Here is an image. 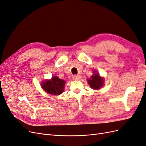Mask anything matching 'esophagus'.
Masks as SVG:
<instances>
[{
  "label": "esophagus",
  "instance_id": "obj_1",
  "mask_svg": "<svg viewBox=\"0 0 146 146\" xmlns=\"http://www.w3.org/2000/svg\"><path fill=\"white\" fill-rule=\"evenodd\" d=\"M80 78H81V76H78V75H74V76H73V77H72L73 80H78Z\"/></svg>",
  "mask_w": 146,
  "mask_h": 146
}]
</instances>
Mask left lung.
Wrapping results in <instances>:
<instances>
[{"instance_id": "left-lung-1", "label": "left lung", "mask_w": 146, "mask_h": 146, "mask_svg": "<svg viewBox=\"0 0 146 146\" xmlns=\"http://www.w3.org/2000/svg\"><path fill=\"white\" fill-rule=\"evenodd\" d=\"M88 82L92 89L99 90L103 85L104 80L99 76V74L95 73L93 76H91V78L88 79Z\"/></svg>"}]
</instances>
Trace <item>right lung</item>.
I'll use <instances>...</instances> for the list:
<instances>
[{
    "instance_id": "add662e5",
    "label": "right lung",
    "mask_w": 146,
    "mask_h": 146,
    "mask_svg": "<svg viewBox=\"0 0 146 146\" xmlns=\"http://www.w3.org/2000/svg\"><path fill=\"white\" fill-rule=\"evenodd\" d=\"M65 82L60 79L57 76L52 77L50 80H46L42 82V88L49 94L59 95L64 91Z\"/></svg>"
}]
</instances>
